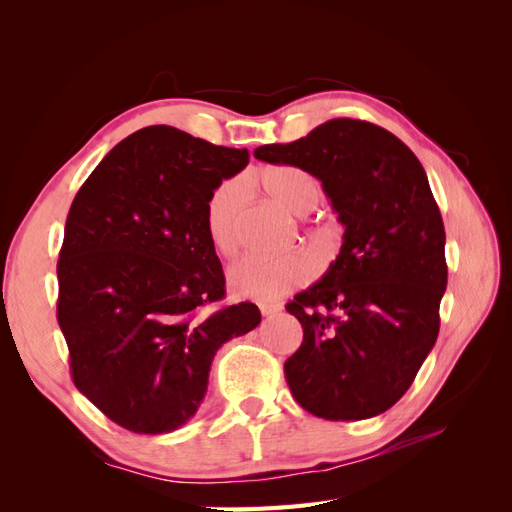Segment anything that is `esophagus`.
Wrapping results in <instances>:
<instances>
[{
  "instance_id": "obj_1",
  "label": "esophagus",
  "mask_w": 512,
  "mask_h": 512,
  "mask_svg": "<svg viewBox=\"0 0 512 512\" xmlns=\"http://www.w3.org/2000/svg\"><path fill=\"white\" fill-rule=\"evenodd\" d=\"M260 312L262 316H273L277 312H282V305H275V303H260Z\"/></svg>"
}]
</instances>
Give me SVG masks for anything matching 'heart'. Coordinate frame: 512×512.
<instances>
[{
  "label": "heart",
  "instance_id": "1",
  "mask_svg": "<svg viewBox=\"0 0 512 512\" xmlns=\"http://www.w3.org/2000/svg\"><path fill=\"white\" fill-rule=\"evenodd\" d=\"M254 181L275 203L294 215L312 213L320 200V181L307 170L290 164L269 166L254 175ZM245 203L241 179H224L205 200V232L220 256H232L239 243V215ZM318 265L305 250L282 254H250L228 269V286L237 297L260 301L280 299L316 275Z\"/></svg>",
  "mask_w": 512,
  "mask_h": 512
}]
</instances>
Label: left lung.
I'll return each instance as SVG.
<instances>
[{
    "label": "left lung",
    "instance_id": "8db88e82",
    "mask_svg": "<svg viewBox=\"0 0 512 512\" xmlns=\"http://www.w3.org/2000/svg\"><path fill=\"white\" fill-rule=\"evenodd\" d=\"M254 156L312 173L344 226L342 250L286 305L303 344L284 363L292 397L327 421H363L404 397L440 331L444 224L423 164L389 130L331 119Z\"/></svg>",
    "mask_w": 512,
    "mask_h": 512
}]
</instances>
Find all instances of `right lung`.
<instances>
[{"label": "right lung", "mask_w": 512, "mask_h": 512, "mask_svg": "<svg viewBox=\"0 0 512 512\" xmlns=\"http://www.w3.org/2000/svg\"><path fill=\"white\" fill-rule=\"evenodd\" d=\"M247 162V149L149 126L108 151L72 200L57 322L76 389L123 429L188 423L215 352L260 324L254 303L209 309L226 280L205 200Z\"/></svg>", "instance_id": "right-lung-1"}]
</instances>
